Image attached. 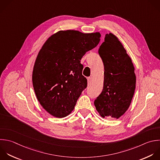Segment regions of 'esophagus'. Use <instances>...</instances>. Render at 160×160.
Wrapping results in <instances>:
<instances>
[{
  "instance_id": "1",
  "label": "esophagus",
  "mask_w": 160,
  "mask_h": 160,
  "mask_svg": "<svg viewBox=\"0 0 160 160\" xmlns=\"http://www.w3.org/2000/svg\"><path fill=\"white\" fill-rule=\"evenodd\" d=\"M87 79H88V84H89V83L91 82L92 78H91V77H88V78H87Z\"/></svg>"
}]
</instances>
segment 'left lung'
Here are the masks:
<instances>
[{
  "instance_id": "obj_1",
  "label": "left lung",
  "mask_w": 160,
  "mask_h": 160,
  "mask_svg": "<svg viewBox=\"0 0 160 160\" xmlns=\"http://www.w3.org/2000/svg\"><path fill=\"white\" fill-rule=\"evenodd\" d=\"M98 53L104 64V86L94 104L102 118L118 119L129 108L134 93V68L126 49L112 33L106 34Z\"/></svg>"
}]
</instances>
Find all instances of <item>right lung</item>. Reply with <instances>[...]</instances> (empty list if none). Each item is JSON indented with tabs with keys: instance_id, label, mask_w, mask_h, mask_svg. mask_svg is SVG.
Segmentation results:
<instances>
[{
	"instance_id": "obj_1",
	"label": "right lung",
	"mask_w": 160,
	"mask_h": 160,
	"mask_svg": "<svg viewBox=\"0 0 160 160\" xmlns=\"http://www.w3.org/2000/svg\"><path fill=\"white\" fill-rule=\"evenodd\" d=\"M99 32L60 31L52 35L38 53L32 72V84L38 100L52 116L64 118L74 109L87 87L81 60L98 46Z\"/></svg>"
}]
</instances>
